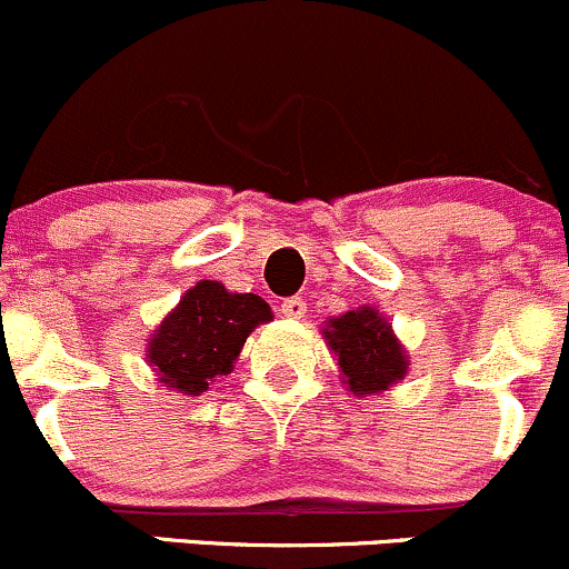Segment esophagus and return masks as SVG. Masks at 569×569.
<instances>
[{"label":"esophagus","mask_w":569,"mask_h":569,"mask_svg":"<svg viewBox=\"0 0 569 569\" xmlns=\"http://www.w3.org/2000/svg\"><path fill=\"white\" fill-rule=\"evenodd\" d=\"M280 308H283V313L289 318H302L305 313H308V305H305L299 297L283 299V305H280Z\"/></svg>","instance_id":"obj_1"}]
</instances>
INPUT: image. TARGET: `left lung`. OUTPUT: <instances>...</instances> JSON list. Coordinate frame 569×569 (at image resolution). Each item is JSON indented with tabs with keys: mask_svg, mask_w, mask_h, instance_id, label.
<instances>
[{
	"mask_svg": "<svg viewBox=\"0 0 569 569\" xmlns=\"http://www.w3.org/2000/svg\"><path fill=\"white\" fill-rule=\"evenodd\" d=\"M323 342L335 353L340 380L353 397H376L405 380L410 356L378 308L361 305L323 321Z\"/></svg>",
	"mask_w": 569,
	"mask_h": 569,
	"instance_id": "obj_1",
	"label": "left lung"
}]
</instances>
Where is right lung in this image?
Instances as JSON below:
<instances>
[{
  "mask_svg": "<svg viewBox=\"0 0 569 569\" xmlns=\"http://www.w3.org/2000/svg\"><path fill=\"white\" fill-rule=\"evenodd\" d=\"M267 321L272 308L259 295H234L218 280H199L148 337L146 361L161 386L199 397L234 370L248 335Z\"/></svg>",
  "mask_w": 569,
  "mask_h": 569,
  "instance_id": "obj_1",
  "label": "right lung"
}]
</instances>
